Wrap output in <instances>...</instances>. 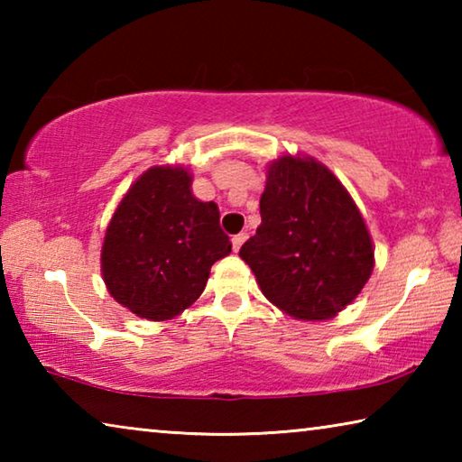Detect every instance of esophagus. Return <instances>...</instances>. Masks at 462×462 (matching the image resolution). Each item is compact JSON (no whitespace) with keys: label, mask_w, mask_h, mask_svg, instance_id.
Wrapping results in <instances>:
<instances>
[{"label":"esophagus","mask_w":462,"mask_h":462,"mask_svg":"<svg viewBox=\"0 0 462 462\" xmlns=\"http://www.w3.org/2000/svg\"><path fill=\"white\" fill-rule=\"evenodd\" d=\"M246 238H248L246 232H240V234H236V236H232V248H234V253H238L240 246L245 245Z\"/></svg>","instance_id":"obj_1"}]
</instances>
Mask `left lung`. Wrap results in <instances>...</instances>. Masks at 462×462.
Instances as JSON below:
<instances>
[{
  "label": "left lung",
  "mask_w": 462,
  "mask_h": 462,
  "mask_svg": "<svg viewBox=\"0 0 462 462\" xmlns=\"http://www.w3.org/2000/svg\"><path fill=\"white\" fill-rule=\"evenodd\" d=\"M261 226L240 248L261 291L297 319H328L361 293L373 245L355 201L314 159L269 167Z\"/></svg>",
  "instance_id": "8db88e82"
}]
</instances>
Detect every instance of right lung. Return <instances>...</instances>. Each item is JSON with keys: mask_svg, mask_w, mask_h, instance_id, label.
Listing matches in <instances>:
<instances>
[{"mask_svg": "<svg viewBox=\"0 0 462 462\" xmlns=\"http://www.w3.org/2000/svg\"><path fill=\"white\" fill-rule=\"evenodd\" d=\"M185 169L152 167L130 187L107 226L101 273L114 300L146 319L181 314L209 269L230 254L214 201L191 195Z\"/></svg>", "mask_w": 462, "mask_h": 462, "instance_id": "add662e5", "label": "right lung"}]
</instances>
